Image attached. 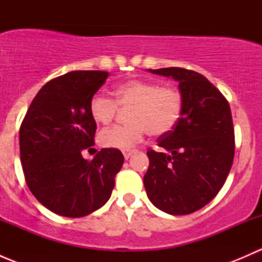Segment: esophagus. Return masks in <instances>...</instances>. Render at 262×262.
<instances>
[{"label":"esophagus","mask_w":262,"mask_h":262,"mask_svg":"<svg viewBox=\"0 0 262 262\" xmlns=\"http://www.w3.org/2000/svg\"><path fill=\"white\" fill-rule=\"evenodd\" d=\"M133 153H136V150H124L123 152V155H124V158H125V160H128L129 157H130L132 155H133Z\"/></svg>","instance_id":"34e87169"}]
</instances>
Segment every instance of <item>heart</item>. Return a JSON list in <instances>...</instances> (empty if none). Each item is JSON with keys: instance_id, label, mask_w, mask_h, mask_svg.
<instances>
[{"instance_id": "b5f03b06", "label": "heart", "mask_w": 262, "mask_h": 262, "mask_svg": "<svg viewBox=\"0 0 262 262\" xmlns=\"http://www.w3.org/2000/svg\"><path fill=\"white\" fill-rule=\"evenodd\" d=\"M115 101L97 94L90 100V115L96 124H109L118 113V106L129 109L128 124L104 129L99 142L105 148L130 149L147 133L162 137L171 133L184 112V97L176 87L161 86L148 80H129L113 91Z\"/></svg>"}]
</instances>
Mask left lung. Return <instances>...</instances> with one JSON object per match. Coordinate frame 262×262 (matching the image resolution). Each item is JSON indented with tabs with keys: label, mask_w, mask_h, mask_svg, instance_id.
<instances>
[{
	"label": "left lung",
	"mask_w": 262,
	"mask_h": 262,
	"mask_svg": "<svg viewBox=\"0 0 262 262\" xmlns=\"http://www.w3.org/2000/svg\"><path fill=\"white\" fill-rule=\"evenodd\" d=\"M148 71L179 82L184 112L173 130L157 139L163 150L148 148L144 187L152 204L162 212L194 213L215 198L231 171L234 157L231 107L200 73L179 67Z\"/></svg>",
	"instance_id": "8db88e82"
}]
</instances>
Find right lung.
I'll list each match as a JSON object with an SVG mask.
<instances>
[{
  "instance_id": "1",
  "label": "right lung",
  "mask_w": 262,
  "mask_h": 262,
  "mask_svg": "<svg viewBox=\"0 0 262 262\" xmlns=\"http://www.w3.org/2000/svg\"><path fill=\"white\" fill-rule=\"evenodd\" d=\"M104 71H72L47 82L20 126V158L26 184L39 203L58 215L80 218L109 200L124 156L102 148L92 161L96 123L90 100L105 83Z\"/></svg>"
}]
</instances>
